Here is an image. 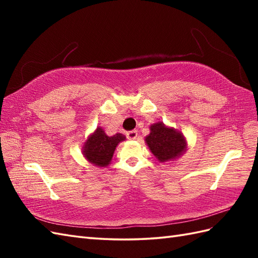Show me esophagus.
<instances>
[{
  "instance_id": "obj_1",
  "label": "esophagus",
  "mask_w": 258,
  "mask_h": 258,
  "mask_svg": "<svg viewBox=\"0 0 258 258\" xmlns=\"http://www.w3.org/2000/svg\"><path fill=\"white\" fill-rule=\"evenodd\" d=\"M128 140H136L138 139V131H130V132L126 133Z\"/></svg>"
}]
</instances>
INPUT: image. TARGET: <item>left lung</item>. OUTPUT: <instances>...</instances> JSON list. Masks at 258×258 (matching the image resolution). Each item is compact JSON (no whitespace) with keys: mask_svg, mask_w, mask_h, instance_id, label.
<instances>
[{"mask_svg":"<svg viewBox=\"0 0 258 258\" xmlns=\"http://www.w3.org/2000/svg\"><path fill=\"white\" fill-rule=\"evenodd\" d=\"M150 130L151 133L145 138V142L158 162H169L183 155L187 144L179 131L167 127L162 122L151 125Z\"/></svg>","mask_w":258,"mask_h":258,"instance_id":"8db88e82","label":"left lung"}]
</instances>
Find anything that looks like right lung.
Returning <instances> with one entry per match:
<instances>
[{"label": "right lung", "instance_id": "1", "mask_svg": "<svg viewBox=\"0 0 258 258\" xmlns=\"http://www.w3.org/2000/svg\"><path fill=\"white\" fill-rule=\"evenodd\" d=\"M125 136L116 133L108 136L102 127H97L95 132L89 136L83 145L82 153L91 164L98 167H106L111 163L114 151L120 142L125 141Z\"/></svg>", "mask_w": 258, "mask_h": 258}]
</instances>
